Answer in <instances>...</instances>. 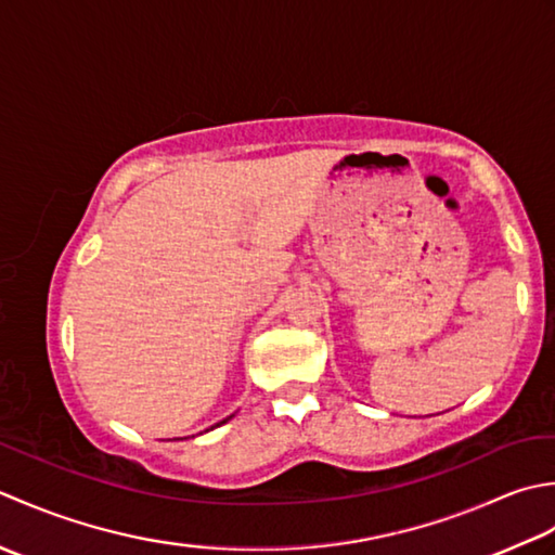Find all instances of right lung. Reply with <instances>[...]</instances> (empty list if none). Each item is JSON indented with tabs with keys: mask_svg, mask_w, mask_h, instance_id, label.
Instances as JSON below:
<instances>
[{
	"mask_svg": "<svg viewBox=\"0 0 555 555\" xmlns=\"http://www.w3.org/2000/svg\"><path fill=\"white\" fill-rule=\"evenodd\" d=\"M228 420H230V416H228ZM228 420H224V422H228ZM224 422H220V424H224ZM220 424H218V426H220Z\"/></svg>",
	"mask_w": 555,
	"mask_h": 555,
	"instance_id": "right-lung-1",
	"label": "right lung"
}]
</instances>
